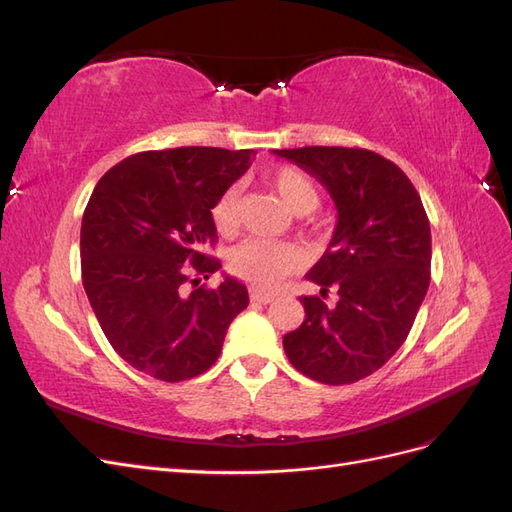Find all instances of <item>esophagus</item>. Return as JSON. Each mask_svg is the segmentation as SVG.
<instances>
[{
	"label": "esophagus",
	"instance_id": "esophagus-1",
	"mask_svg": "<svg viewBox=\"0 0 512 512\" xmlns=\"http://www.w3.org/2000/svg\"><path fill=\"white\" fill-rule=\"evenodd\" d=\"M250 299H252L254 303L267 305V303H271V301L275 299V294H273V292H265V290H252V292H250Z\"/></svg>",
	"mask_w": 512,
	"mask_h": 512
}]
</instances>
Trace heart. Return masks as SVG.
<instances>
[{
	"instance_id": "b5f03b06",
	"label": "heart",
	"mask_w": 512,
	"mask_h": 512,
	"mask_svg": "<svg viewBox=\"0 0 512 512\" xmlns=\"http://www.w3.org/2000/svg\"><path fill=\"white\" fill-rule=\"evenodd\" d=\"M275 194L294 213L305 215L320 205L318 185L297 166H280L267 177ZM239 190L235 185L226 188L211 207V220L215 230L224 237L235 235L239 224ZM299 265V254L286 243H271L262 239H247L232 247L228 254V269L245 282L260 288H273L284 275Z\"/></svg>"
}]
</instances>
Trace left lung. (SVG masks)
<instances>
[{"mask_svg":"<svg viewBox=\"0 0 512 512\" xmlns=\"http://www.w3.org/2000/svg\"><path fill=\"white\" fill-rule=\"evenodd\" d=\"M314 175L337 207L327 252L305 277V320L284 335L288 361L322 384H352L378 371L406 342L431 280V230L404 170L359 147L275 149ZM338 303L323 301L328 290Z\"/></svg>","mask_w":512,"mask_h":512,"instance_id":"obj_1","label":"left lung"}]
</instances>
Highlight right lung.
Wrapping results in <instances>:
<instances>
[{
  "label": "right lung",
  "mask_w": 512,
  "mask_h": 512,
  "mask_svg": "<svg viewBox=\"0 0 512 512\" xmlns=\"http://www.w3.org/2000/svg\"><path fill=\"white\" fill-rule=\"evenodd\" d=\"M254 149L141 151L98 181L81 224V275L108 342L143 374L181 382L218 361L230 322L250 303L245 284L200 277L222 269L205 252L211 207Z\"/></svg>",
  "instance_id": "obj_1"
}]
</instances>
